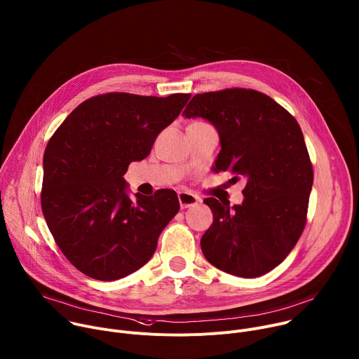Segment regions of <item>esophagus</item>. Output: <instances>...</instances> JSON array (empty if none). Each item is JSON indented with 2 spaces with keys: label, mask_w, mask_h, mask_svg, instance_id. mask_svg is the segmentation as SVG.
<instances>
[{
  "label": "esophagus",
  "mask_w": 359,
  "mask_h": 359,
  "mask_svg": "<svg viewBox=\"0 0 359 359\" xmlns=\"http://www.w3.org/2000/svg\"><path fill=\"white\" fill-rule=\"evenodd\" d=\"M179 203L182 209H189V208L197 206L200 203V197L190 191H179Z\"/></svg>",
  "instance_id": "obj_1"
}]
</instances>
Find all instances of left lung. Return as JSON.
Listing matches in <instances>:
<instances>
[{"mask_svg":"<svg viewBox=\"0 0 359 359\" xmlns=\"http://www.w3.org/2000/svg\"><path fill=\"white\" fill-rule=\"evenodd\" d=\"M183 115L217 129L216 170L247 179L238 206L204 198L213 212L200 240L204 257L237 277L271 271L297 244L309 212L314 172L298 122L269 95L245 88L197 93Z\"/></svg>","mask_w":359,"mask_h":359,"instance_id":"8db88e82","label":"left lung"}]
</instances>
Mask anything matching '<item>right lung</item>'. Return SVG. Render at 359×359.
Segmentation results:
<instances>
[{
	"label": "right lung",
	"instance_id": "obj_1",
	"mask_svg": "<svg viewBox=\"0 0 359 359\" xmlns=\"http://www.w3.org/2000/svg\"><path fill=\"white\" fill-rule=\"evenodd\" d=\"M190 93L166 97L109 92L78 105L43 153L41 208L68 262L99 281L123 278L146 264L180 204L175 190L126 194L123 175L144 159Z\"/></svg>",
	"mask_w": 359,
	"mask_h": 359
}]
</instances>
